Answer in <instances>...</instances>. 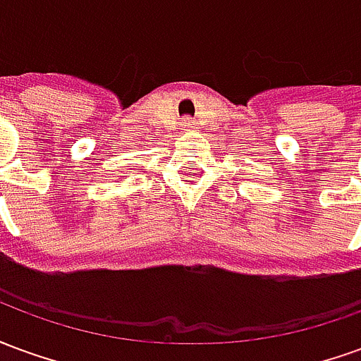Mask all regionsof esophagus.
<instances>
[{
  "label": "esophagus",
  "mask_w": 361,
  "mask_h": 361,
  "mask_svg": "<svg viewBox=\"0 0 361 361\" xmlns=\"http://www.w3.org/2000/svg\"><path fill=\"white\" fill-rule=\"evenodd\" d=\"M183 126H185V127H193V119L185 118V119H183Z\"/></svg>",
  "instance_id": "obj_1"
}]
</instances>
